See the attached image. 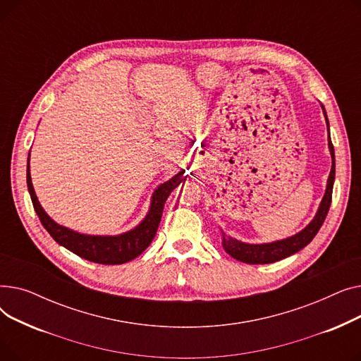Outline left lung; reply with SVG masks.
<instances>
[{"instance_id":"1","label":"left lung","mask_w":361,"mask_h":361,"mask_svg":"<svg viewBox=\"0 0 361 361\" xmlns=\"http://www.w3.org/2000/svg\"><path fill=\"white\" fill-rule=\"evenodd\" d=\"M322 109H324L326 126H328V133H329V121H328L326 111H325L324 105H322ZM328 146H329L331 158H332V168H331V173L328 177L326 190H325L324 199H322V202L319 204V209H317L314 218L312 219V222L306 226V228L301 230L300 233H297L293 237L286 238V240H278L274 243H264V244L243 243L230 235H225V233H222V247L226 253L244 263L264 264V263H274L276 260L286 259V257L300 252L302 247H306V245L314 238V235L320 230V226H322V224H324V221L328 215L329 206L332 202V188H334V180H335V152H334V145L331 142V136L328 140Z\"/></svg>"}]
</instances>
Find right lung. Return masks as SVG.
<instances>
[{
  "label": "right lung",
  "mask_w": 361,
  "mask_h": 361,
  "mask_svg": "<svg viewBox=\"0 0 361 361\" xmlns=\"http://www.w3.org/2000/svg\"><path fill=\"white\" fill-rule=\"evenodd\" d=\"M30 155V154H29ZM184 169L180 171L177 176L169 178L164 184H161L152 196L149 212L145 216V219L127 233H123L120 235H87L75 233L66 226L56 224L54 219L48 216V214L44 211L39 200H37L33 184L30 178V166L27 161V169H26V178H27V190L35 207L36 215L39 216L44 228L49 233V235L61 244L63 247L73 252L89 262L101 263V264H121L128 260H133L142 255L149 244L154 240L158 225L161 222L164 204L171 192L184 180Z\"/></svg>",
  "instance_id": "add662e5"
}]
</instances>
